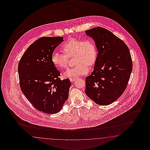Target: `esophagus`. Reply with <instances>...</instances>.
<instances>
[{
    "mask_svg": "<svg viewBox=\"0 0 150 150\" xmlns=\"http://www.w3.org/2000/svg\"><path fill=\"white\" fill-rule=\"evenodd\" d=\"M76 78L77 77H70V78H69V80H70V81L73 82L76 79Z\"/></svg>",
    "mask_w": 150,
    "mask_h": 150,
    "instance_id": "esophagus-1",
    "label": "esophagus"
}]
</instances>
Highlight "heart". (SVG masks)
I'll return each mask as SVG.
<instances>
[{"mask_svg": "<svg viewBox=\"0 0 150 150\" xmlns=\"http://www.w3.org/2000/svg\"><path fill=\"white\" fill-rule=\"evenodd\" d=\"M64 54L53 53L52 62L57 68L61 69L68 67L69 58L74 56V67L65 73L67 77L76 76L86 74L88 66L95 63L97 50L95 42L91 38H70L62 46Z\"/></svg>", "mask_w": 150, "mask_h": 150, "instance_id": "obj_1", "label": "heart"}]
</instances>
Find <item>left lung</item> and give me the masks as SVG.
Here are the masks:
<instances>
[{
  "label": "left lung",
  "mask_w": 150,
  "mask_h": 150,
  "mask_svg": "<svg viewBox=\"0 0 150 150\" xmlns=\"http://www.w3.org/2000/svg\"><path fill=\"white\" fill-rule=\"evenodd\" d=\"M95 42L98 50L94 70L86 77L85 93L96 104L108 105L125 90L132 69L127 45L105 28L85 31Z\"/></svg>",
  "instance_id": "1"
}]
</instances>
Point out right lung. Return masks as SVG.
Instances as JSON below:
<instances>
[{"label":"right lung","instance_id":"obj_1","mask_svg":"<svg viewBox=\"0 0 150 150\" xmlns=\"http://www.w3.org/2000/svg\"><path fill=\"white\" fill-rule=\"evenodd\" d=\"M62 37H43L28 47L18 65L20 86L23 95L38 110L58 113L68 100L71 82L60 80V73L52 62Z\"/></svg>","mask_w":150,"mask_h":150}]
</instances>
